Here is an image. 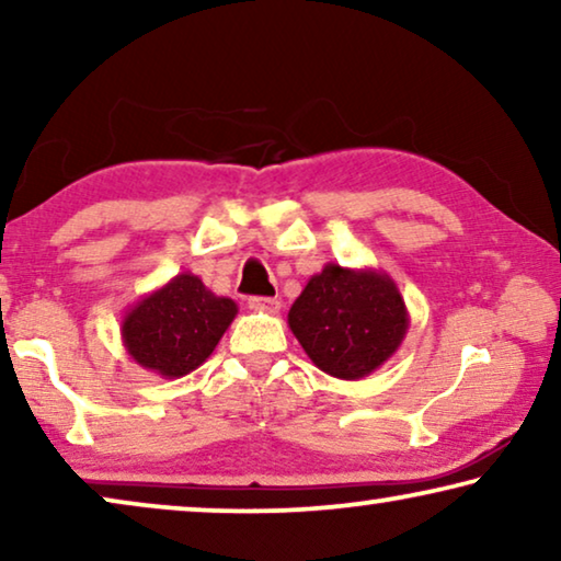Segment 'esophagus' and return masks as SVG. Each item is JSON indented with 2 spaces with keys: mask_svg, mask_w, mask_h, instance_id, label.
<instances>
[{
  "mask_svg": "<svg viewBox=\"0 0 561 561\" xmlns=\"http://www.w3.org/2000/svg\"><path fill=\"white\" fill-rule=\"evenodd\" d=\"M248 306H250L252 311H265V313H278V311H280V301H278V298L252 296V298H248Z\"/></svg>",
  "mask_w": 561,
  "mask_h": 561,
  "instance_id": "obj_1",
  "label": "esophagus"
}]
</instances>
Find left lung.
Wrapping results in <instances>:
<instances>
[{
	"label": "left lung",
	"mask_w": 561,
	"mask_h": 561,
	"mask_svg": "<svg viewBox=\"0 0 561 561\" xmlns=\"http://www.w3.org/2000/svg\"><path fill=\"white\" fill-rule=\"evenodd\" d=\"M396 280L373 267L327 263L288 311V327L311 363L340 380H359L396 355L409 332Z\"/></svg>",
	"instance_id": "obj_1"
}]
</instances>
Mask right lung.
<instances>
[{"mask_svg": "<svg viewBox=\"0 0 561 561\" xmlns=\"http://www.w3.org/2000/svg\"><path fill=\"white\" fill-rule=\"evenodd\" d=\"M234 317L232 298L211 294L186 271L129 306L119 332L137 365L175 380L209 359Z\"/></svg>", "mask_w": 561, "mask_h": 561, "instance_id": "add662e5", "label": "right lung"}]
</instances>
